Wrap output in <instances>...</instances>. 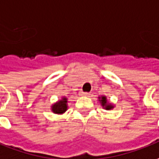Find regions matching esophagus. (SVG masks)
Listing matches in <instances>:
<instances>
[{
	"label": "esophagus",
	"mask_w": 159,
	"mask_h": 159,
	"mask_svg": "<svg viewBox=\"0 0 159 159\" xmlns=\"http://www.w3.org/2000/svg\"><path fill=\"white\" fill-rule=\"evenodd\" d=\"M90 93L89 92H83V95H89Z\"/></svg>",
	"instance_id": "1"
}]
</instances>
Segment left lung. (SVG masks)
<instances>
[{
	"label": "left lung",
	"mask_w": 159,
	"mask_h": 159,
	"mask_svg": "<svg viewBox=\"0 0 159 159\" xmlns=\"http://www.w3.org/2000/svg\"><path fill=\"white\" fill-rule=\"evenodd\" d=\"M100 101L102 102V105L103 107H105V108H106V109H111V108H113V106H112V105H110V104H107V103L106 97L102 96V97L101 98V100H100Z\"/></svg>",
	"instance_id": "8db88e82"
}]
</instances>
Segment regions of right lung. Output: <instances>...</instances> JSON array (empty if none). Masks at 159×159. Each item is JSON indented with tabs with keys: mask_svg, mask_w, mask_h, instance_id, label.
<instances>
[{
	"mask_svg": "<svg viewBox=\"0 0 159 159\" xmlns=\"http://www.w3.org/2000/svg\"><path fill=\"white\" fill-rule=\"evenodd\" d=\"M67 100L64 98L62 101H59L58 102L54 104L52 107V111L55 114H63L67 109Z\"/></svg>",
	"mask_w": 159,
	"mask_h": 159,
	"instance_id": "obj_1",
	"label": "right lung"
}]
</instances>
